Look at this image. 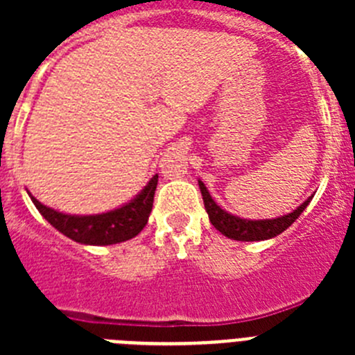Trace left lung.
<instances>
[{
  "label": "left lung",
  "instance_id": "obj_1",
  "mask_svg": "<svg viewBox=\"0 0 355 355\" xmlns=\"http://www.w3.org/2000/svg\"><path fill=\"white\" fill-rule=\"evenodd\" d=\"M200 193H202V200H205V208L208 211L209 222L218 229L224 236L231 238L236 241H261L270 240V238L277 236L283 231H286L291 224L300 216V213L307 208V205L311 202L313 196L307 197L302 205L297 206L293 211L286 213V215L275 216V218H259V220H252V218H241V216L233 215V213L225 211L224 208L216 205L215 199L209 196L208 188L202 181L199 180Z\"/></svg>",
  "mask_w": 355,
  "mask_h": 355
}]
</instances>
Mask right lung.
Instances as JSON below:
<instances>
[{"label": "right lung", "mask_w": 355, "mask_h": 355, "mask_svg": "<svg viewBox=\"0 0 355 355\" xmlns=\"http://www.w3.org/2000/svg\"><path fill=\"white\" fill-rule=\"evenodd\" d=\"M156 184H158V174L153 175L149 183L131 200L119 208L96 215H69L42 205L30 192L28 196L33 200L40 215L71 240L83 245H114L131 240L146 227L153 211Z\"/></svg>", "instance_id": "1"}]
</instances>
